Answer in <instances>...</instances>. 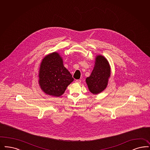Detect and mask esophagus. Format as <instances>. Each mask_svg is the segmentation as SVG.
<instances>
[{"instance_id":"34e87169","label":"esophagus","mask_w":150,"mask_h":150,"mask_svg":"<svg viewBox=\"0 0 150 150\" xmlns=\"http://www.w3.org/2000/svg\"><path fill=\"white\" fill-rule=\"evenodd\" d=\"M76 83H80L81 82V81L79 80V79H77V80L76 81Z\"/></svg>"}]
</instances>
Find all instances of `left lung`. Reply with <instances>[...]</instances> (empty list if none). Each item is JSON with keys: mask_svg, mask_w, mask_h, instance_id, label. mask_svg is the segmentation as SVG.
Here are the masks:
<instances>
[{"mask_svg": "<svg viewBox=\"0 0 150 150\" xmlns=\"http://www.w3.org/2000/svg\"><path fill=\"white\" fill-rule=\"evenodd\" d=\"M110 77L111 67L108 60L102 55H97L93 69L86 79L89 91L93 94L101 93L107 88Z\"/></svg>", "mask_w": 150, "mask_h": 150, "instance_id": "obj_1", "label": "left lung"}]
</instances>
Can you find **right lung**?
Returning a JSON list of instances; mask_svg holds the SVG:
<instances>
[{
	"mask_svg": "<svg viewBox=\"0 0 150 150\" xmlns=\"http://www.w3.org/2000/svg\"><path fill=\"white\" fill-rule=\"evenodd\" d=\"M38 83L45 93L60 97L74 81L72 74L63 65L59 53L54 52L45 56L39 67Z\"/></svg>",
	"mask_w": 150,
	"mask_h": 150,
	"instance_id": "add662e5",
	"label": "right lung"
}]
</instances>
